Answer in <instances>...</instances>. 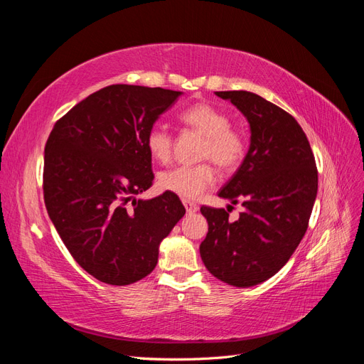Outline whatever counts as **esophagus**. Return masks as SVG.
I'll list each match as a JSON object with an SVG mask.
<instances>
[{
    "instance_id": "1",
    "label": "esophagus",
    "mask_w": 364,
    "mask_h": 364,
    "mask_svg": "<svg viewBox=\"0 0 364 364\" xmlns=\"http://www.w3.org/2000/svg\"><path fill=\"white\" fill-rule=\"evenodd\" d=\"M183 206H185V209H186V213H190V214L199 211V205L191 202V200H183Z\"/></svg>"
}]
</instances>
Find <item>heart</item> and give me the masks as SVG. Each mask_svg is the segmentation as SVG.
<instances>
[{
	"label": "heart",
	"instance_id": "b5f03b06",
	"mask_svg": "<svg viewBox=\"0 0 364 364\" xmlns=\"http://www.w3.org/2000/svg\"><path fill=\"white\" fill-rule=\"evenodd\" d=\"M185 126L205 136L200 156L211 159L220 170L229 171L243 161L246 141L230 127L229 117L209 103H196L179 115ZM146 146L153 159L167 162L171 155L173 138L162 126H153L146 136ZM215 182V171L209 164L179 165L159 174V186L182 199H196Z\"/></svg>",
	"mask_w": 364,
	"mask_h": 364
}]
</instances>
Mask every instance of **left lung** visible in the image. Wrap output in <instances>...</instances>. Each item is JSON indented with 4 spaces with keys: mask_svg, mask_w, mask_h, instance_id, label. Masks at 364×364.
Returning <instances> with one entry per match:
<instances>
[{
    "mask_svg": "<svg viewBox=\"0 0 364 364\" xmlns=\"http://www.w3.org/2000/svg\"><path fill=\"white\" fill-rule=\"evenodd\" d=\"M250 126L247 155L218 196L245 211L230 222L222 208L202 206L205 267L234 287H253L278 273L306 232L317 196L314 155L302 127L284 109L247 91L215 92Z\"/></svg>",
    "mask_w": 364,
    "mask_h": 364,
    "instance_id": "1",
    "label": "left lung"
}]
</instances>
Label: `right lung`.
<instances>
[{"label":"right lung","instance_id":"right-lung-1","mask_svg":"<svg viewBox=\"0 0 364 364\" xmlns=\"http://www.w3.org/2000/svg\"><path fill=\"white\" fill-rule=\"evenodd\" d=\"M181 94L106 86L56 121L48 136V215L73 258L98 281L129 285L146 278L156 267L161 241L185 214L179 197L168 191L135 199L155 178L146 136Z\"/></svg>","mask_w":364,"mask_h":364}]
</instances>
